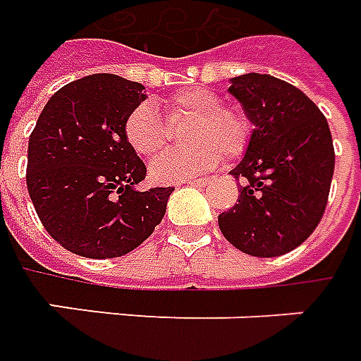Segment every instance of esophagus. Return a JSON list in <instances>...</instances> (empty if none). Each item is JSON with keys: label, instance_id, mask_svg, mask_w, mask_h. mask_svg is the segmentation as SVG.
Here are the masks:
<instances>
[{"label": "esophagus", "instance_id": "obj_1", "mask_svg": "<svg viewBox=\"0 0 361 361\" xmlns=\"http://www.w3.org/2000/svg\"><path fill=\"white\" fill-rule=\"evenodd\" d=\"M211 183L209 177H202V178H190V180H186L184 184H192V186H207Z\"/></svg>", "mask_w": 361, "mask_h": 361}]
</instances>
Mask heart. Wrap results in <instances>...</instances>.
Returning a JSON list of instances; mask_svg holds the SVG:
<instances>
[{
	"mask_svg": "<svg viewBox=\"0 0 361 361\" xmlns=\"http://www.w3.org/2000/svg\"><path fill=\"white\" fill-rule=\"evenodd\" d=\"M167 119L188 118L183 140L188 146L164 152L150 165L159 183H180L213 169L224 158L238 159L253 139V121L234 106H222V97L207 87H186L165 99ZM123 137L139 156H154L165 145V127L156 108L140 102L127 114Z\"/></svg>",
	"mask_w": 361,
	"mask_h": 361,
	"instance_id": "1",
	"label": "heart"
}]
</instances>
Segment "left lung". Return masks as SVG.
Wrapping results in <instances>:
<instances>
[{
    "label": "left lung",
    "instance_id": "obj_1",
    "mask_svg": "<svg viewBox=\"0 0 361 361\" xmlns=\"http://www.w3.org/2000/svg\"><path fill=\"white\" fill-rule=\"evenodd\" d=\"M255 126L245 158L230 171L238 203L219 215L222 235L253 257H280L324 216L335 150L327 119L300 89L268 74L232 78L228 89Z\"/></svg>",
    "mask_w": 361,
    "mask_h": 361
}]
</instances>
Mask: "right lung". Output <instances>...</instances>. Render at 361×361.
Masks as SVG:
<instances>
[{
  "label": "right lung",
  "mask_w": 361,
  "mask_h": 361,
  "mask_svg": "<svg viewBox=\"0 0 361 361\" xmlns=\"http://www.w3.org/2000/svg\"><path fill=\"white\" fill-rule=\"evenodd\" d=\"M145 85L93 74L59 89L28 142L26 186L43 228L64 249L114 259L139 247L165 215L173 186L135 190L146 165L123 137Z\"/></svg>",
  "instance_id": "1"
}]
</instances>
